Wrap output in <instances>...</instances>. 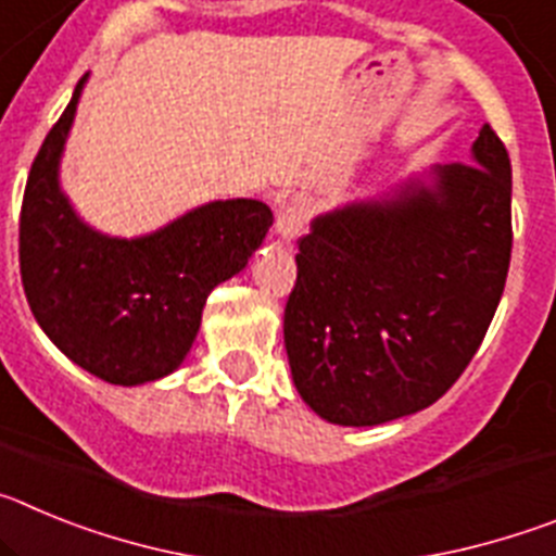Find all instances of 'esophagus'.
I'll list each match as a JSON object with an SVG mask.
<instances>
[{
  "label": "esophagus",
  "instance_id": "esophagus-1",
  "mask_svg": "<svg viewBox=\"0 0 556 556\" xmlns=\"http://www.w3.org/2000/svg\"><path fill=\"white\" fill-rule=\"evenodd\" d=\"M306 223H308L306 198L294 194V198H289L287 203L281 205V211H278V219H275V230H278L283 239H294V236L306 228Z\"/></svg>",
  "mask_w": 556,
  "mask_h": 556
}]
</instances>
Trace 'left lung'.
<instances>
[{
	"label": "left lung",
	"instance_id": "1",
	"mask_svg": "<svg viewBox=\"0 0 556 556\" xmlns=\"http://www.w3.org/2000/svg\"><path fill=\"white\" fill-rule=\"evenodd\" d=\"M298 248L283 345L303 401L339 426L415 415L470 365L504 294L507 147L484 125L470 164L320 214Z\"/></svg>",
	"mask_w": 556,
	"mask_h": 556
}]
</instances>
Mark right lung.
<instances>
[{
	"instance_id": "1",
	"label": "right lung",
	"mask_w": 556,
	"mask_h": 556,
	"mask_svg": "<svg viewBox=\"0 0 556 556\" xmlns=\"http://www.w3.org/2000/svg\"><path fill=\"white\" fill-rule=\"evenodd\" d=\"M83 77L29 169L18 264L33 317L75 365L136 387L178 370L211 289L242 273L273 211L262 200H214L136 239L88 228L61 189V155Z\"/></svg>"
}]
</instances>
